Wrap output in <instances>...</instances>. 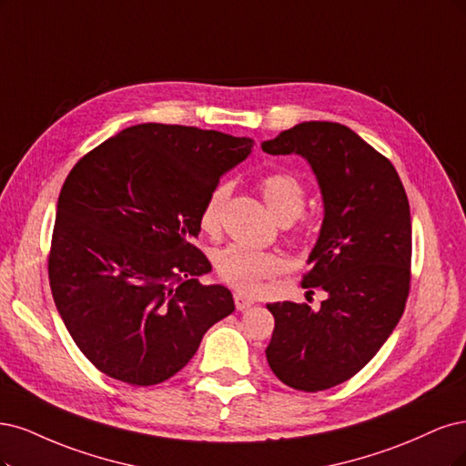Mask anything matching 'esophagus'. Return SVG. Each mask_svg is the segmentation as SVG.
Instances as JSON below:
<instances>
[{
	"label": "esophagus",
	"instance_id": "34e87169",
	"mask_svg": "<svg viewBox=\"0 0 466 466\" xmlns=\"http://www.w3.org/2000/svg\"><path fill=\"white\" fill-rule=\"evenodd\" d=\"M234 304H236V309L244 311V309H248V308H251V306H253V299H251V298H248V296H244V294L236 292V294H234Z\"/></svg>",
	"mask_w": 466,
	"mask_h": 466
}]
</instances>
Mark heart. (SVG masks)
<instances>
[{"instance_id": "b5f03b06", "label": "heart", "mask_w": 466, "mask_h": 466, "mask_svg": "<svg viewBox=\"0 0 466 466\" xmlns=\"http://www.w3.org/2000/svg\"><path fill=\"white\" fill-rule=\"evenodd\" d=\"M259 189L271 213L279 220L296 218L306 205V189L292 172H271L261 177ZM230 195V184L220 182L211 191L199 213V227L207 234H215L220 224L224 203ZM217 273L222 280L244 292H255L261 289L263 280L280 275L287 263L279 253L251 249L239 244H232L215 255Z\"/></svg>"}]
</instances>
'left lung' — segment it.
Masks as SVG:
<instances>
[{
  "label": "left lung",
  "instance_id": "1",
  "mask_svg": "<svg viewBox=\"0 0 466 466\" xmlns=\"http://www.w3.org/2000/svg\"><path fill=\"white\" fill-rule=\"evenodd\" d=\"M268 155L309 162L325 217L304 289L327 298L267 304L275 331L265 350L277 378L298 391L350 380L393 333L410 290V207L395 167L360 135L335 122H304L265 141Z\"/></svg>",
  "mask_w": 466,
  "mask_h": 466
}]
</instances>
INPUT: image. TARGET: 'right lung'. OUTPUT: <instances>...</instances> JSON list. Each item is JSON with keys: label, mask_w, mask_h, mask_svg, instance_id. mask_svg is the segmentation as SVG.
<instances>
[{"label": "right lung", "mask_w": 466, "mask_h": 466, "mask_svg": "<svg viewBox=\"0 0 466 466\" xmlns=\"http://www.w3.org/2000/svg\"><path fill=\"white\" fill-rule=\"evenodd\" d=\"M249 137L139 124L86 153L59 191L48 258L56 308L95 368L129 385L170 380L203 335L234 311L191 242L224 172Z\"/></svg>", "instance_id": "obj_1"}]
</instances>
